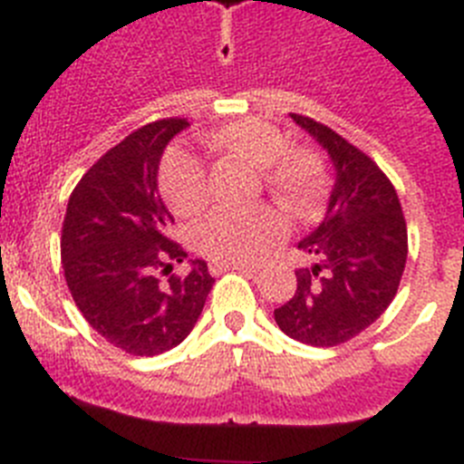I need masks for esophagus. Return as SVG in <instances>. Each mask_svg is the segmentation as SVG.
<instances>
[{"mask_svg": "<svg viewBox=\"0 0 464 464\" xmlns=\"http://www.w3.org/2000/svg\"><path fill=\"white\" fill-rule=\"evenodd\" d=\"M208 269H211L213 276H218V274H225V272L256 274V267H251V265H220V262H213V265Z\"/></svg>", "mask_w": 464, "mask_h": 464, "instance_id": "34e87169", "label": "esophagus"}]
</instances>
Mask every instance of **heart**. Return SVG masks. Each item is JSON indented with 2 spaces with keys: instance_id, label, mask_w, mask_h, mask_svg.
Here are the masks:
<instances>
[{
  "instance_id": "obj_1",
  "label": "heart",
  "mask_w": 464,
  "mask_h": 464,
  "mask_svg": "<svg viewBox=\"0 0 464 464\" xmlns=\"http://www.w3.org/2000/svg\"><path fill=\"white\" fill-rule=\"evenodd\" d=\"M211 146L260 167L265 188L297 218L325 202L327 169L314 149L290 146L278 127L265 121H237L207 134ZM160 190L179 216H195L208 202L207 169L186 149H171L160 167ZM285 237V220L272 207L251 211H220L197 225L195 248L220 265H253Z\"/></svg>"
}]
</instances>
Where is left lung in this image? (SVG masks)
Listing matches in <instances>:
<instances>
[{
	"instance_id": "left-lung-1",
	"label": "left lung",
	"mask_w": 464,
	"mask_h": 464,
	"mask_svg": "<svg viewBox=\"0 0 464 464\" xmlns=\"http://www.w3.org/2000/svg\"><path fill=\"white\" fill-rule=\"evenodd\" d=\"M330 155L337 179L325 218L297 248L314 265L297 269V290L274 321L290 339L339 346L391 306L407 265V223L391 179L370 155L314 118L290 113Z\"/></svg>"
}]
</instances>
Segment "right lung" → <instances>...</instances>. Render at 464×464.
I'll return each instance as SVG.
<instances>
[{
	"label": "right lung",
	"mask_w": 464,
	"mask_h": 464,
	"mask_svg": "<svg viewBox=\"0 0 464 464\" xmlns=\"http://www.w3.org/2000/svg\"><path fill=\"white\" fill-rule=\"evenodd\" d=\"M188 125L165 118L139 127L69 197L60 239L67 285L90 327L130 355L179 346L213 285L204 260H190L186 276L171 274L188 253L171 239L174 218L158 195L160 158Z\"/></svg>",
	"instance_id": "right-lung-1"
}]
</instances>
